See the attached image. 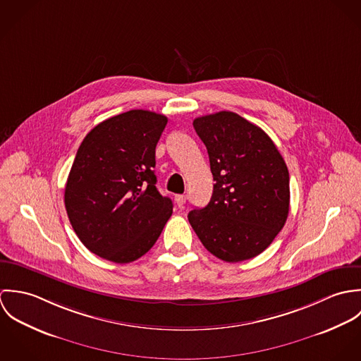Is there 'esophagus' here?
I'll list each match as a JSON object with an SVG mask.
<instances>
[{"instance_id":"esophagus-1","label":"esophagus","mask_w":361,"mask_h":361,"mask_svg":"<svg viewBox=\"0 0 361 361\" xmlns=\"http://www.w3.org/2000/svg\"><path fill=\"white\" fill-rule=\"evenodd\" d=\"M175 202L179 207H183V204L186 203V196L185 195H176L175 196Z\"/></svg>"}]
</instances>
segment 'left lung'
<instances>
[{
	"mask_svg": "<svg viewBox=\"0 0 361 361\" xmlns=\"http://www.w3.org/2000/svg\"><path fill=\"white\" fill-rule=\"evenodd\" d=\"M215 180L209 203L188 218L207 250L226 262L262 253L289 214L288 166L269 136L231 111L193 121Z\"/></svg>",
	"mask_w": 361,
	"mask_h": 361,
	"instance_id": "1",
	"label": "left lung"
}]
</instances>
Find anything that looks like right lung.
<instances>
[{"label":"right lung","mask_w":361,"mask_h":361,"mask_svg":"<svg viewBox=\"0 0 361 361\" xmlns=\"http://www.w3.org/2000/svg\"><path fill=\"white\" fill-rule=\"evenodd\" d=\"M168 119L132 109L83 139L72 164L65 208L80 242L99 257L126 264L154 246L172 214L155 188V146Z\"/></svg>","instance_id":"add662e5"}]
</instances>
